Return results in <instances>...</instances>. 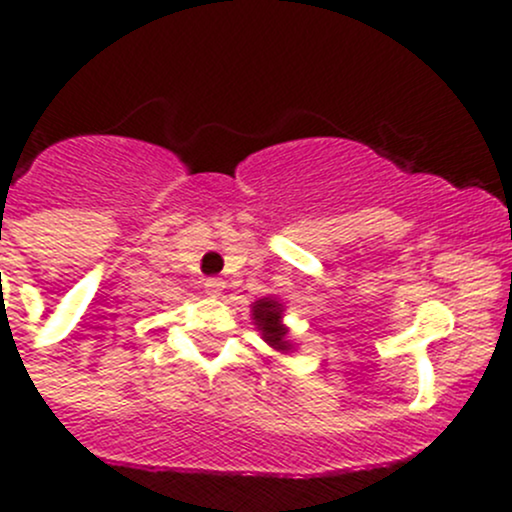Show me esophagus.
<instances>
[{"mask_svg":"<svg viewBox=\"0 0 512 512\" xmlns=\"http://www.w3.org/2000/svg\"><path fill=\"white\" fill-rule=\"evenodd\" d=\"M204 288H207L209 295H214V298H217V295L221 293V288H224V281H221V278H207Z\"/></svg>","mask_w":512,"mask_h":512,"instance_id":"1","label":"esophagus"}]
</instances>
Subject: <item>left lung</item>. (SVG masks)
<instances>
[{
	"label": "left lung",
	"instance_id": "obj_1",
	"mask_svg": "<svg viewBox=\"0 0 512 512\" xmlns=\"http://www.w3.org/2000/svg\"><path fill=\"white\" fill-rule=\"evenodd\" d=\"M283 313H286V305L281 303L273 295H266V298H258L254 305H251V315H254V325L261 333L263 342L268 347H273L281 355H288V352L295 350L291 340V330L283 323Z\"/></svg>",
	"mask_w": 512,
	"mask_h": 512
}]
</instances>
